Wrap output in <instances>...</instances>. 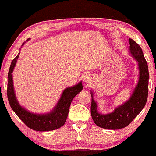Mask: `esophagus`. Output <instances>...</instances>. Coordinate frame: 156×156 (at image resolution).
I'll use <instances>...</instances> for the list:
<instances>
[{"mask_svg":"<svg viewBox=\"0 0 156 156\" xmlns=\"http://www.w3.org/2000/svg\"><path fill=\"white\" fill-rule=\"evenodd\" d=\"M92 80V77L91 76L90 74H85L84 76V81L86 82V83H91V81Z\"/></svg>","mask_w":156,"mask_h":156,"instance_id":"34e87169","label":"esophagus"}]
</instances>
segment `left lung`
Segmentation results:
<instances>
[{
	"label": "left lung",
	"instance_id": "8db88e82",
	"mask_svg": "<svg viewBox=\"0 0 156 156\" xmlns=\"http://www.w3.org/2000/svg\"><path fill=\"white\" fill-rule=\"evenodd\" d=\"M129 50L138 62L140 77L138 85L130 98L125 104L118 107L109 114H101L97 111V104L91 93V114L97 126L107 129H120L126 127L140 113L146 105L149 92V69L140 46L129 38Z\"/></svg>",
	"mask_w": 156,
	"mask_h": 156
}]
</instances>
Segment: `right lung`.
Segmentation results:
<instances>
[{"label": "right lung", "instance_id": "obj_1", "mask_svg": "<svg viewBox=\"0 0 156 156\" xmlns=\"http://www.w3.org/2000/svg\"><path fill=\"white\" fill-rule=\"evenodd\" d=\"M27 39V41H28ZM24 43L22 44L23 45ZM20 53L16 57L14 58L10 65L8 72V82H7V98L9 103L11 106L12 110L15 112L20 119L24 122L26 126L33 130L38 131H52L57 129L65 125V121L67 120L70 105L72 103V100L79 92L83 89L82 82H80L78 84L65 89L58 102L56 107L51 112L46 114H34L24 108L20 107L18 103L16 98L15 96L14 85H13L12 74V73L14 70L17 59L19 56Z\"/></svg>", "mask_w": 156, "mask_h": 156}]
</instances>
